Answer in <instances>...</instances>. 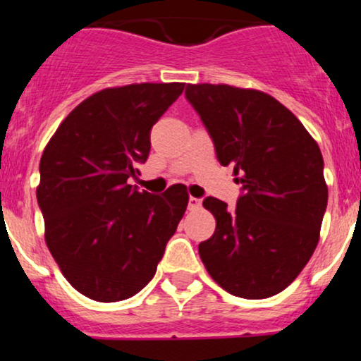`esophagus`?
<instances>
[{
	"instance_id": "1",
	"label": "esophagus",
	"mask_w": 361,
	"mask_h": 361,
	"mask_svg": "<svg viewBox=\"0 0 361 361\" xmlns=\"http://www.w3.org/2000/svg\"><path fill=\"white\" fill-rule=\"evenodd\" d=\"M200 205H202L200 198H195V197H190V198H188V209H190V210L200 209Z\"/></svg>"
}]
</instances>
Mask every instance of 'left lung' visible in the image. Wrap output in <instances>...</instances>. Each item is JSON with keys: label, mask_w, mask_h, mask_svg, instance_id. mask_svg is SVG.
<instances>
[{"label": "left lung", "mask_w": 361, "mask_h": 361, "mask_svg": "<svg viewBox=\"0 0 361 361\" xmlns=\"http://www.w3.org/2000/svg\"><path fill=\"white\" fill-rule=\"evenodd\" d=\"M222 166H233L243 195L234 210L214 197L215 233L198 244L207 271L243 299H267L292 283L319 241L327 205L321 149L300 120L258 90L188 85Z\"/></svg>", "instance_id": "obj_1"}]
</instances>
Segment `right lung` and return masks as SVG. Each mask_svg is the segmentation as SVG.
Here are the masks:
<instances>
[{
    "mask_svg": "<svg viewBox=\"0 0 361 361\" xmlns=\"http://www.w3.org/2000/svg\"><path fill=\"white\" fill-rule=\"evenodd\" d=\"M185 82H140L91 94L40 157L37 202L62 275L98 302H118L154 276L188 205L183 185L163 195L127 183L151 151V128Z\"/></svg>",
    "mask_w": 361,
    "mask_h": 361,
    "instance_id": "1",
    "label": "right lung"
}]
</instances>
